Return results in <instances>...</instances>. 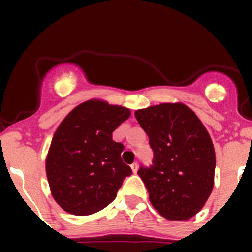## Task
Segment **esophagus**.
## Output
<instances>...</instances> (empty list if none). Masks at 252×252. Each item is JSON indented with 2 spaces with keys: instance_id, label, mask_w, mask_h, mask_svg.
I'll return each instance as SVG.
<instances>
[{
  "instance_id": "1",
  "label": "esophagus",
  "mask_w": 252,
  "mask_h": 252,
  "mask_svg": "<svg viewBox=\"0 0 252 252\" xmlns=\"http://www.w3.org/2000/svg\"><path fill=\"white\" fill-rule=\"evenodd\" d=\"M130 167H131V171H133L134 173H136V172H138V163H136V162H134Z\"/></svg>"
}]
</instances>
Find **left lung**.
Returning <instances> with one entry per match:
<instances>
[{
	"label": "left lung",
	"instance_id": "8db88e82",
	"mask_svg": "<svg viewBox=\"0 0 252 252\" xmlns=\"http://www.w3.org/2000/svg\"><path fill=\"white\" fill-rule=\"evenodd\" d=\"M135 117L154 151L151 166L138 171L150 201L167 220H189L212 192L216 156L210 134L183 103L151 106Z\"/></svg>",
	"mask_w": 252,
	"mask_h": 252
}]
</instances>
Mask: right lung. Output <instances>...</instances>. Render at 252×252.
<instances>
[{"label": "right lung", "instance_id": "add662e5", "mask_svg": "<svg viewBox=\"0 0 252 252\" xmlns=\"http://www.w3.org/2000/svg\"><path fill=\"white\" fill-rule=\"evenodd\" d=\"M129 116L128 108L91 100L60 124L47 155L46 174L52 196L68 213L88 216L101 211L133 173L122 161L124 145L112 139Z\"/></svg>", "mask_w": 252, "mask_h": 252}]
</instances>
